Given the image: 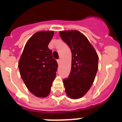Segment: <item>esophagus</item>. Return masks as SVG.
<instances>
[{
    "label": "esophagus",
    "instance_id": "1",
    "mask_svg": "<svg viewBox=\"0 0 122 122\" xmlns=\"http://www.w3.org/2000/svg\"><path fill=\"white\" fill-rule=\"evenodd\" d=\"M57 63H58V65H60V64H61V59H57Z\"/></svg>",
    "mask_w": 122,
    "mask_h": 122
}]
</instances>
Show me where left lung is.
Returning a JSON list of instances; mask_svg holds the SVG:
<instances>
[{
	"instance_id": "1",
	"label": "left lung",
	"mask_w": 122,
	"mask_h": 122,
	"mask_svg": "<svg viewBox=\"0 0 122 122\" xmlns=\"http://www.w3.org/2000/svg\"><path fill=\"white\" fill-rule=\"evenodd\" d=\"M59 35L71 52L70 74L63 81L65 92L70 98H80L94 81L98 70V56L87 37L80 31H61Z\"/></svg>"
}]
</instances>
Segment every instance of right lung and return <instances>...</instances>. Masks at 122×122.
<instances>
[{
    "mask_svg": "<svg viewBox=\"0 0 122 122\" xmlns=\"http://www.w3.org/2000/svg\"><path fill=\"white\" fill-rule=\"evenodd\" d=\"M53 31L35 33L27 41L18 63L21 77L27 89L39 97H45L51 91L58 65L48 45Z\"/></svg>",
    "mask_w": 122,
    "mask_h": 122,
    "instance_id": "right-lung-1",
    "label": "right lung"
}]
</instances>
